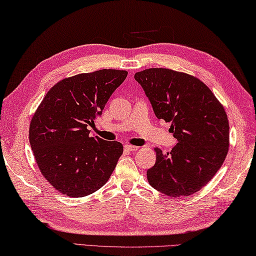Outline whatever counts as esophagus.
Returning <instances> with one entry per match:
<instances>
[{
    "instance_id": "1",
    "label": "esophagus",
    "mask_w": 256,
    "mask_h": 256,
    "mask_svg": "<svg viewBox=\"0 0 256 256\" xmlns=\"http://www.w3.org/2000/svg\"><path fill=\"white\" fill-rule=\"evenodd\" d=\"M124 148H126L128 152H136V150H138L139 147L132 146V144H124Z\"/></svg>"
}]
</instances>
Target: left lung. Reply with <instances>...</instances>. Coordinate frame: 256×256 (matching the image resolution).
Instances as JSON below:
<instances>
[{
	"label": "left lung",
	"mask_w": 256,
	"mask_h": 256,
	"mask_svg": "<svg viewBox=\"0 0 256 256\" xmlns=\"http://www.w3.org/2000/svg\"><path fill=\"white\" fill-rule=\"evenodd\" d=\"M158 119L170 122L177 144L166 155L155 148L147 170L152 187L167 196H190L203 188L228 152V114L210 89L194 76L165 68L134 74Z\"/></svg>",
	"instance_id": "8db88e82"
}]
</instances>
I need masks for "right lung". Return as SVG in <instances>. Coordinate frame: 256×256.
<instances>
[{"label": "right lung", "instance_id": "1", "mask_svg": "<svg viewBox=\"0 0 256 256\" xmlns=\"http://www.w3.org/2000/svg\"><path fill=\"white\" fill-rule=\"evenodd\" d=\"M126 70L102 69L62 79L48 91L33 114L30 144L43 177L69 197H84L112 176L124 147L90 136L88 126L102 114Z\"/></svg>", "mask_w": 256, "mask_h": 256}]
</instances>
